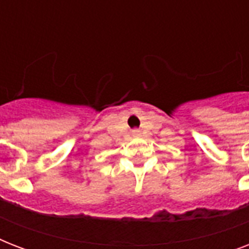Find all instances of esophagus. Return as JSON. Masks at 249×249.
<instances>
[{"label":"esophagus","mask_w":249,"mask_h":249,"mask_svg":"<svg viewBox=\"0 0 249 249\" xmlns=\"http://www.w3.org/2000/svg\"><path fill=\"white\" fill-rule=\"evenodd\" d=\"M132 136L136 137V138L141 137V130H138V129H134V130H132Z\"/></svg>","instance_id":"esophagus-1"}]
</instances>
